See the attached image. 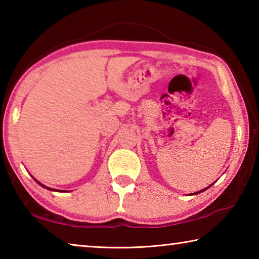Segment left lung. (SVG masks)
Here are the masks:
<instances>
[{"instance_id": "obj_1", "label": "left lung", "mask_w": 259, "mask_h": 259, "mask_svg": "<svg viewBox=\"0 0 259 259\" xmlns=\"http://www.w3.org/2000/svg\"><path fill=\"white\" fill-rule=\"evenodd\" d=\"M211 185H212V184H211ZM207 188H208V187H205V188H204V190H202V191H200V192H195V193H192V195H194V194H198V193H201V192H203V191H205V190H207Z\"/></svg>"}]
</instances>
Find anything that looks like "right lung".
<instances>
[{"label": "right lung", "mask_w": 259, "mask_h": 259, "mask_svg": "<svg viewBox=\"0 0 259 259\" xmlns=\"http://www.w3.org/2000/svg\"><path fill=\"white\" fill-rule=\"evenodd\" d=\"M35 181H36V179H35ZM37 182V181H36ZM37 184H40V185L42 186V187H45V188H47V190H50V191H57V190H55V188H50V187H46L45 185H43V184H41V183H38L37 182Z\"/></svg>", "instance_id": "add662e5"}]
</instances>
